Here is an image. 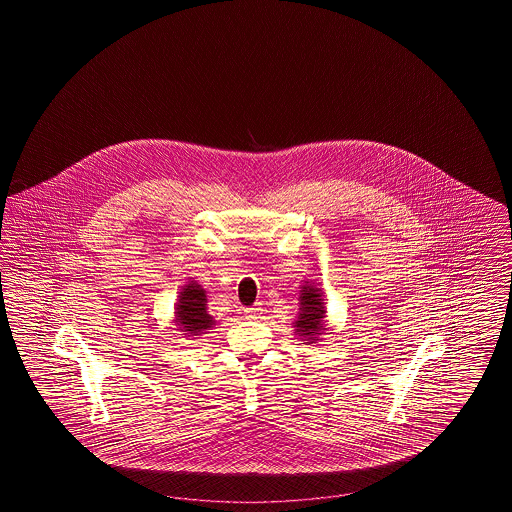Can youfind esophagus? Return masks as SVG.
<instances>
[{
  "label": "esophagus",
  "mask_w": 512,
  "mask_h": 512,
  "mask_svg": "<svg viewBox=\"0 0 512 512\" xmlns=\"http://www.w3.org/2000/svg\"><path fill=\"white\" fill-rule=\"evenodd\" d=\"M263 313V309L257 305V307H249V309H245L244 315L247 318H257L259 315Z\"/></svg>",
  "instance_id": "1"
}]
</instances>
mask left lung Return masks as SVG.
I'll list each match as a JSON object with an SVG mask.
<instances>
[{"instance_id":"1","label":"left lung","mask_w":512,"mask_h":512,"mask_svg":"<svg viewBox=\"0 0 512 512\" xmlns=\"http://www.w3.org/2000/svg\"><path fill=\"white\" fill-rule=\"evenodd\" d=\"M295 336L305 345L318 343V340L328 332L326 328V305L320 284L317 282H305L299 290V315L293 322Z\"/></svg>"}]
</instances>
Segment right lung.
<instances>
[{"label":"right lung","instance_id":"right-lung-1","mask_svg":"<svg viewBox=\"0 0 512 512\" xmlns=\"http://www.w3.org/2000/svg\"><path fill=\"white\" fill-rule=\"evenodd\" d=\"M215 318L207 313V292L195 282L188 280L180 292L174 305V324L176 330L182 332L184 338H201L205 330L215 326Z\"/></svg>","mask_w":512,"mask_h":512}]
</instances>
